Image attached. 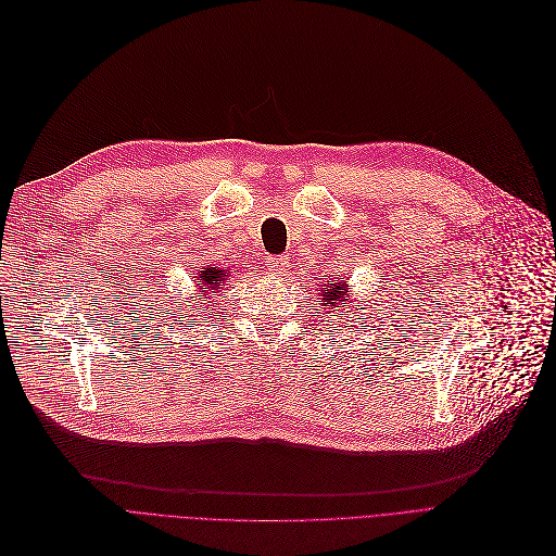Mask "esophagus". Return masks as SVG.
I'll return each mask as SVG.
<instances>
[{"mask_svg": "<svg viewBox=\"0 0 556 556\" xmlns=\"http://www.w3.org/2000/svg\"><path fill=\"white\" fill-rule=\"evenodd\" d=\"M287 269V260L282 255H271L269 257V271L271 276H282Z\"/></svg>", "mask_w": 556, "mask_h": 556, "instance_id": "esophagus-1", "label": "esophagus"}]
</instances>
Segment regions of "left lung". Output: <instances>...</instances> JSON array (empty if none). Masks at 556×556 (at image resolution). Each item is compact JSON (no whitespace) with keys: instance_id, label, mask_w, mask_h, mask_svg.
<instances>
[{"instance_id":"1","label":"left lung","mask_w":556,"mask_h":556,"mask_svg":"<svg viewBox=\"0 0 556 556\" xmlns=\"http://www.w3.org/2000/svg\"><path fill=\"white\" fill-rule=\"evenodd\" d=\"M349 282H332V280H328V285H324L321 289H319V294H321V301H316L319 303L324 309H328L326 314H330V312H334L332 307H343V301H349ZM330 316H337V314H330Z\"/></svg>"}]
</instances>
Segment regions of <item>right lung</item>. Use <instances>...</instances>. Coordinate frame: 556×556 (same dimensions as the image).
Returning a JSON list of instances; mask_svg holds the SVG:
<instances>
[{"label": "right lung", "instance_id": "right-lung-1", "mask_svg": "<svg viewBox=\"0 0 556 556\" xmlns=\"http://www.w3.org/2000/svg\"><path fill=\"white\" fill-rule=\"evenodd\" d=\"M194 278H197V289L199 292H203V296H207V294L217 296V292L222 289V280H226V274L217 267H207L205 271H199V276H194Z\"/></svg>", "mask_w": 556, "mask_h": 556}]
</instances>
